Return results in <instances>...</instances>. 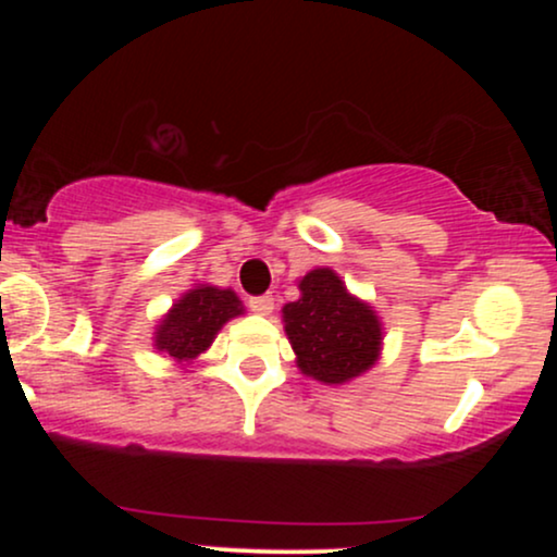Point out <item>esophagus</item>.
Returning <instances> with one entry per match:
<instances>
[{
	"label": "esophagus",
	"instance_id": "obj_1",
	"mask_svg": "<svg viewBox=\"0 0 557 557\" xmlns=\"http://www.w3.org/2000/svg\"><path fill=\"white\" fill-rule=\"evenodd\" d=\"M248 306H251L253 314L267 317V314H272V309H274V298H272V296H257V298L248 300Z\"/></svg>",
	"mask_w": 557,
	"mask_h": 557
}]
</instances>
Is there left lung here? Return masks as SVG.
Returning <instances> with one entry per match:
<instances>
[{"instance_id":"8db88e82","label":"left lung","mask_w":557,"mask_h":557,"mask_svg":"<svg viewBox=\"0 0 557 557\" xmlns=\"http://www.w3.org/2000/svg\"><path fill=\"white\" fill-rule=\"evenodd\" d=\"M300 298L283 306L285 335L300 374L322 385H348L380 361L385 327L372 304L354 296L330 267L298 280Z\"/></svg>"}]
</instances>
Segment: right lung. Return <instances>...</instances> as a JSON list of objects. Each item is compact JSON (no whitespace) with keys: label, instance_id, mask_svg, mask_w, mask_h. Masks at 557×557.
<instances>
[{"label":"right lung","instance_id":"add662e5","mask_svg":"<svg viewBox=\"0 0 557 557\" xmlns=\"http://www.w3.org/2000/svg\"><path fill=\"white\" fill-rule=\"evenodd\" d=\"M243 300L230 287L196 283L185 290L154 327V348L177 367H188L220 335L230 319L243 314Z\"/></svg>","mask_w":557,"mask_h":557}]
</instances>
